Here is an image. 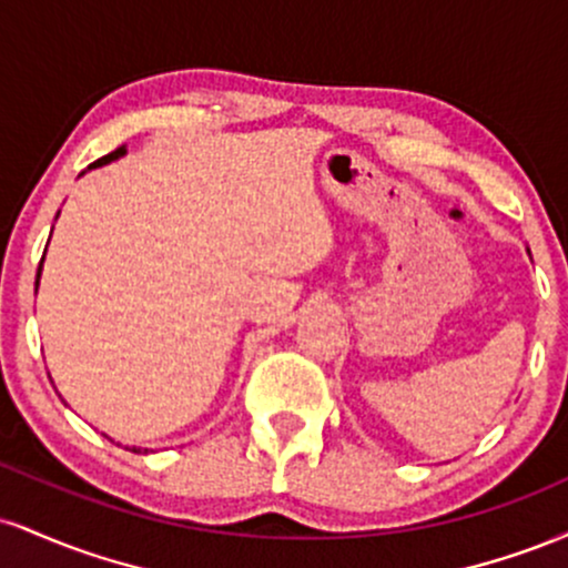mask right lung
<instances>
[{"label":"right lung","instance_id":"obj_1","mask_svg":"<svg viewBox=\"0 0 568 568\" xmlns=\"http://www.w3.org/2000/svg\"><path fill=\"white\" fill-rule=\"evenodd\" d=\"M125 154H128V149H125V146H120V149H114L112 154H106V158L95 160L93 165H90V168H101V165H109V162H114V160L125 158ZM42 262H44V256H42ZM39 275H42V264H39V270H37V288H39ZM130 452H135V454H141V452H143V454H146L149 448H139V446H133V448H130Z\"/></svg>","mask_w":568,"mask_h":568}]
</instances>
